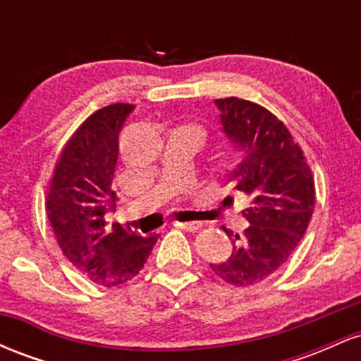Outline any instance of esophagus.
Here are the masks:
<instances>
[{
    "mask_svg": "<svg viewBox=\"0 0 361 361\" xmlns=\"http://www.w3.org/2000/svg\"><path fill=\"white\" fill-rule=\"evenodd\" d=\"M178 226H180L181 229L190 231V233H195V231L200 229L202 222H178Z\"/></svg>",
    "mask_w": 361,
    "mask_h": 361,
    "instance_id": "obj_1",
    "label": "esophagus"
}]
</instances>
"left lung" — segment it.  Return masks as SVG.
<instances>
[{
    "label": "left lung",
    "mask_w": 361,
    "mask_h": 361,
    "mask_svg": "<svg viewBox=\"0 0 361 361\" xmlns=\"http://www.w3.org/2000/svg\"><path fill=\"white\" fill-rule=\"evenodd\" d=\"M222 132L241 156L229 181L250 198L243 210L250 226L234 234L233 252L210 268L227 283L247 287L263 281L287 263L307 231L316 185L304 151L271 111L247 100H215Z\"/></svg>",
    "instance_id": "1"
}]
</instances>
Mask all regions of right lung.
I'll list each match as a JSON object with an SVG mask.
<instances>
[{
	"label": "right lung",
	"mask_w": 361,
	"mask_h": 361,
	"mask_svg": "<svg viewBox=\"0 0 361 361\" xmlns=\"http://www.w3.org/2000/svg\"><path fill=\"white\" fill-rule=\"evenodd\" d=\"M134 109L128 103H114L82 122L61 152L45 202L66 258L91 281L109 288L134 279L159 238L156 233L142 238L105 219L117 202L111 180L118 134Z\"/></svg>",
	"instance_id": "add662e5"
}]
</instances>
